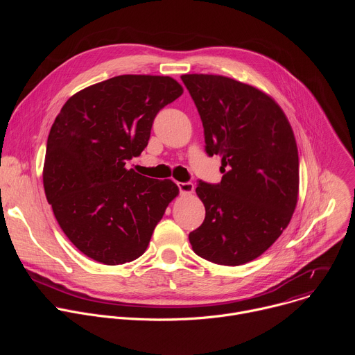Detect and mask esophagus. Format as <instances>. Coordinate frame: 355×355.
<instances>
[{"mask_svg": "<svg viewBox=\"0 0 355 355\" xmlns=\"http://www.w3.org/2000/svg\"><path fill=\"white\" fill-rule=\"evenodd\" d=\"M177 185H178V189L182 195L193 192V184L192 182H177Z\"/></svg>", "mask_w": 355, "mask_h": 355, "instance_id": "esophagus-1", "label": "esophagus"}]
</instances>
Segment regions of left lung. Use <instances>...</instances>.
<instances>
[{
	"label": "left lung",
	"mask_w": 355,
	"mask_h": 355,
	"mask_svg": "<svg viewBox=\"0 0 355 355\" xmlns=\"http://www.w3.org/2000/svg\"><path fill=\"white\" fill-rule=\"evenodd\" d=\"M204 125L205 151L222 157L219 184L199 181L205 220L189 233L192 250L220 266L260 257L288 226L299 191L292 128L275 101L229 77L184 74Z\"/></svg>",
	"instance_id": "8db88e82"
}]
</instances>
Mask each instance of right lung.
<instances>
[{
    "instance_id": "obj_1",
    "label": "right lung",
    "mask_w": 355,
    "mask_h": 355,
    "mask_svg": "<svg viewBox=\"0 0 355 355\" xmlns=\"http://www.w3.org/2000/svg\"><path fill=\"white\" fill-rule=\"evenodd\" d=\"M182 94L164 76H118L69 98L50 129L43 187L69 240L98 263L118 266L146 251L178 195L171 180L126 168L148 143L156 115Z\"/></svg>"
}]
</instances>
